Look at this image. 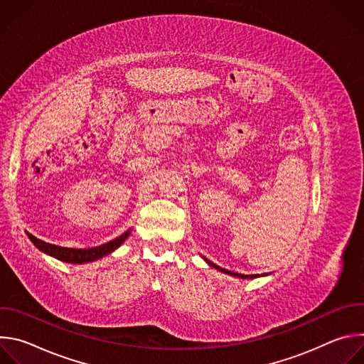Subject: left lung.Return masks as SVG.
Instances as JSON below:
<instances>
[{
    "instance_id": "8db88e82",
    "label": "left lung",
    "mask_w": 364,
    "mask_h": 364,
    "mask_svg": "<svg viewBox=\"0 0 364 364\" xmlns=\"http://www.w3.org/2000/svg\"><path fill=\"white\" fill-rule=\"evenodd\" d=\"M204 261H205L207 264H209L210 267H213L215 269H218V271H220V272H223V274H228V275H230V277H236V278H240V279H255V278H259V277H265V275H268V274H262V275H259V274H256V275H242V274H236V272H232V271L223 269V268H220V267H218V265L212 264L210 261H207V259H204Z\"/></svg>"
}]
</instances>
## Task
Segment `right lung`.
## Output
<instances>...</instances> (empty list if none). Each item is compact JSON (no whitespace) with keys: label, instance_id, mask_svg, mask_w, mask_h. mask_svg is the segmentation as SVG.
Wrapping results in <instances>:
<instances>
[{"label":"right lung","instance_id":"add662e5","mask_svg":"<svg viewBox=\"0 0 364 364\" xmlns=\"http://www.w3.org/2000/svg\"><path fill=\"white\" fill-rule=\"evenodd\" d=\"M131 230L132 229H128L125 233H122L121 236H118L117 239H114V240H111L105 245H100V246H96V247H89V249H73V247H63V246L50 245V243H46V242L37 239L36 236L30 235L28 232H26V233H27L28 239L31 240V243L38 250H41L43 253H46L51 257H56L62 262L82 265V264L97 261V259L115 252L127 240V237L131 235Z\"/></svg>","mask_w":364,"mask_h":364}]
</instances>
